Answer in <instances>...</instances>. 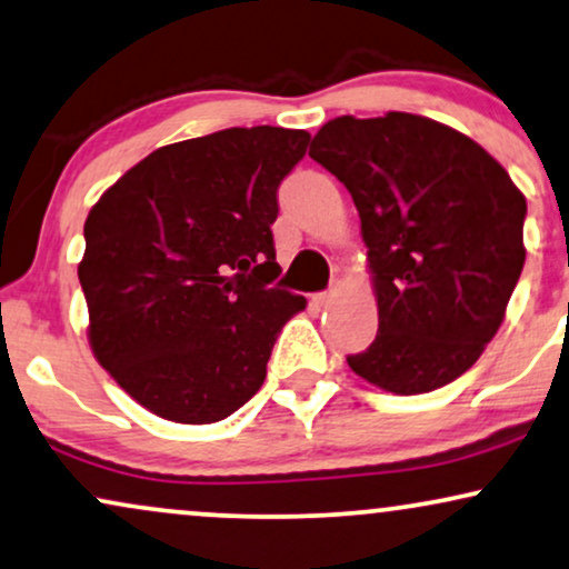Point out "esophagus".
Listing matches in <instances>:
<instances>
[{"label":"esophagus","instance_id":"esophagus-1","mask_svg":"<svg viewBox=\"0 0 569 569\" xmlns=\"http://www.w3.org/2000/svg\"><path fill=\"white\" fill-rule=\"evenodd\" d=\"M338 293H341V289H338V286L333 283V286H330L328 291H320V293H315V305H318V307H328V305H333Z\"/></svg>","mask_w":569,"mask_h":569}]
</instances>
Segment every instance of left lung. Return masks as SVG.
I'll return each mask as SVG.
<instances>
[{
    "mask_svg": "<svg viewBox=\"0 0 569 569\" xmlns=\"http://www.w3.org/2000/svg\"><path fill=\"white\" fill-rule=\"evenodd\" d=\"M309 157L355 199L376 283L378 336L349 368L401 397L451 383L520 280V189L480 143L409 112L330 120Z\"/></svg>",
    "mask_w": 569,
    "mask_h": 569,
    "instance_id": "obj_1",
    "label": "left lung"
}]
</instances>
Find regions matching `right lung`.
I'll use <instances>...</instances> for the list:
<instances>
[{"instance_id": "add662e5", "label": "right lung", "mask_w": 569, "mask_h": 569, "mask_svg": "<svg viewBox=\"0 0 569 569\" xmlns=\"http://www.w3.org/2000/svg\"><path fill=\"white\" fill-rule=\"evenodd\" d=\"M309 133L254 126L170 143L91 207L78 280L99 365L149 412L226 420L260 391L307 299L272 286L278 186Z\"/></svg>"}]
</instances>
